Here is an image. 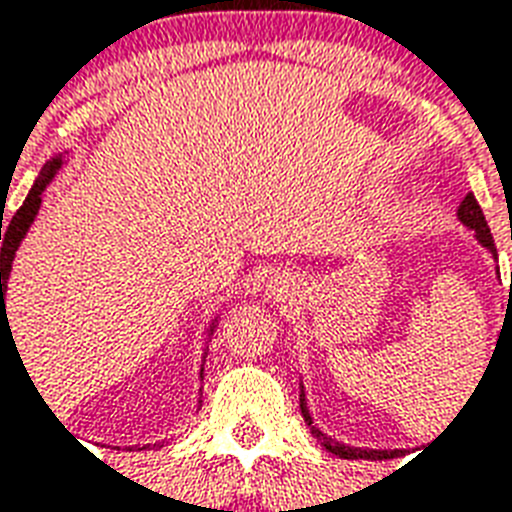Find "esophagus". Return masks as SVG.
Here are the masks:
<instances>
[{"mask_svg":"<svg viewBox=\"0 0 512 512\" xmlns=\"http://www.w3.org/2000/svg\"><path fill=\"white\" fill-rule=\"evenodd\" d=\"M271 295H273V300H287V297L295 295V289H289V284L279 281V284H273L271 287Z\"/></svg>","mask_w":512,"mask_h":512,"instance_id":"1","label":"esophagus"}]
</instances>
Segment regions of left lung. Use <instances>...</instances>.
I'll list each match as a JSON object with an SVG mask.
<instances>
[{
  "mask_svg": "<svg viewBox=\"0 0 512 512\" xmlns=\"http://www.w3.org/2000/svg\"><path fill=\"white\" fill-rule=\"evenodd\" d=\"M457 215H460V220L468 228H473L478 236V241L484 244L486 249H492V255H497V247H494V239H492V231H489V225H486V217L484 212H481V207H478V201L473 193H468L465 199H462L460 209H457ZM300 414L305 417V425L311 428V433L321 441V446L324 449H329L332 454H337V457H342V460H393V457H398L401 452H377V449H372V452H366V449H350V446H342V444H335L332 438H327L324 433H321L316 425H313L311 414H308V406H305V393L303 388H300Z\"/></svg>",
  "mask_w": 512,
  "mask_h": 512,
  "instance_id": "obj_1",
  "label": "left lung"
}]
</instances>
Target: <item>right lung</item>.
Wrapping results in <instances>:
<instances>
[{
  "label": "right lung",
  "instance_id": "add662e5",
  "mask_svg": "<svg viewBox=\"0 0 512 512\" xmlns=\"http://www.w3.org/2000/svg\"><path fill=\"white\" fill-rule=\"evenodd\" d=\"M60 159H52V162L44 164L42 177L36 180L34 188L28 191L23 207L12 215V220L7 225H0V241H2V252H0V332L7 327V308H4V289H7V279H10V268H12V257H15V249H18L20 239L26 236L28 225L34 223L36 212H39V204H42V191L47 188V183L52 180V175L58 172Z\"/></svg>",
  "mask_w": 512,
  "mask_h": 512
}]
</instances>
